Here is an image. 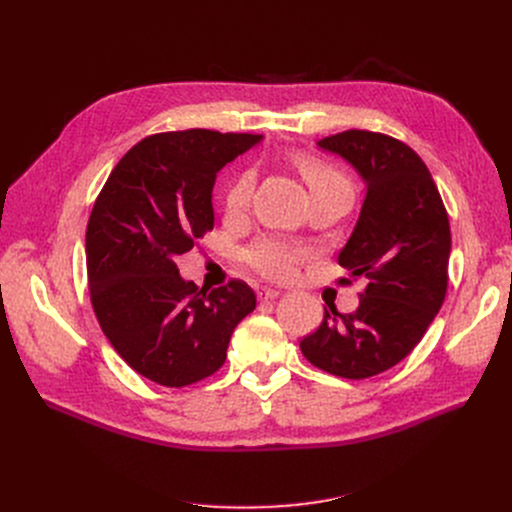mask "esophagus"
Instances as JSON below:
<instances>
[{"mask_svg":"<svg viewBox=\"0 0 512 512\" xmlns=\"http://www.w3.org/2000/svg\"><path fill=\"white\" fill-rule=\"evenodd\" d=\"M280 297V290H274V288H261L257 292V299L259 301H274Z\"/></svg>","mask_w":512,"mask_h":512,"instance_id":"esophagus-1","label":"esophagus"}]
</instances>
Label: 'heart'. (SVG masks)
<instances>
[{
	"label": "heart",
	"instance_id": "obj_1",
	"mask_svg": "<svg viewBox=\"0 0 512 512\" xmlns=\"http://www.w3.org/2000/svg\"><path fill=\"white\" fill-rule=\"evenodd\" d=\"M297 164L309 184V191H338L348 197H355V188L348 182L344 174L338 170L321 164L319 159L309 155H299ZM253 193V176L249 172L238 174L226 191V211L232 215H238L247 209ZM303 259V253L288 245L278 238H261L247 251V261L255 272H259L267 280L276 282H288L297 274L299 261Z\"/></svg>",
	"mask_w": 512,
	"mask_h": 512
}]
</instances>
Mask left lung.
I'll return each instance as SVG.
<instances>
[{"instance_id": "8db88e82", "label": "left lung", "mask_w": 512, "mask_h": 512, "mask_svg": "<svg viewBox=\"0 0 512 512\" xmlns=\"http://www.w3.org/2000/svg\"><path fill=\"white\" fill-rule=\"evenodd\" d=\"M317 147L340 155L365 182L359 220L338 263L353 280L365 278L367 288L355 313L326 309L321 326L301 340V353L338 378L365 380L405 359L440 311L450 224L432 174L409 145L346 130Z\"/></svg>"}]
</instances>
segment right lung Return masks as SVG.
I'll use <instances>...</instances> for the list:
<instances>
[{
  "instance_id": "obj_1",
  "label": "right lung",
  "mask_w": 512,
  "mask_h": 512,
  "mask_svg": "<svg viewBox=\"0 0 512 512\" xmlns=\"http://www.w3.org/2000/svg\"><path fill=\"white\" fill-rule=\"evenodd\" d=\"M261 139L205 128L153 134L118 161L93 205V311L114 351L159 386L182 388L218 371L234 328L257 305L240 280L197 290L176 257L213 228L215 176Z\"/></svg>"
}]
</instances>
